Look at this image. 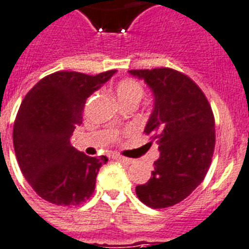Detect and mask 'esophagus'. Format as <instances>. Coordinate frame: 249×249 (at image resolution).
I'll return each mask as SVG.
<instances>
[{"instance_id": "1", "label": "esophagus", "mask_w": 249, "mask_h": 249, "mask_svg": "<svg viewBox=\"0 0 249 249\" xmlns=\"http://www.w3.org/2000/svg\"><path fill=\"white\" fill-rule=\"evenodd\" d=\"M115 159H116V160H119V161H122V163H124V164H131V163H133V159H129V158L122 157V155H116Z\"/></svg>"}]
</instances>
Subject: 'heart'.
Returning a JSON list of instances; mask_svg holds the SVG:
<instances>
[{
	"instance_id": "obj_1",
	"label": "heart",
	"mask_w": 249,
	"mask_h": 249,
	"mask_svg": "<svg viewBox=\"0 0 249 249\" xmlns=\"http://www.w3.org/2000/svg\"><path fill=\"white\" fill-rule=\"evenodd\" d=\"M144 86L133 77L122 79L115 85V94L120 104L139 103L144 96Z\"/></svg>"
}]
</instances>
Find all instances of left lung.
Wrapping results in <instances>:
<instances>
[{"label":"left lung","instance_id":"obj_1","mask_svg":"<svg viewBox=\"0 0 249 249\" xmlns=\"http://www.w3.org/2000/svg\"><path fill=\"white\" fill-rule=\"evenodd\" d=\"M155 95L145 133L157 142L160 157L145 184L135 188L150 208H168L185 199L204 179L215 145L214 115L202 89L170 68L130 70Z\"/></svg>","mask_w":249,"mask_h":249}]
</instances>
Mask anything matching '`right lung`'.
<instances>
[{
    "label": "right lung",
    "instance_id": "1",
    "mask_svg": "<svg viewBox=\"0 0 249 249\" xmlns=\"http://www.w3.org/2000/svg\"><path fill=\"white\" fill-rule=\"evenodd\" d=\"M115 70L98 75L57 71L41 79L23 98L14 124L17 161L32 189L47 202L79 205L92 196L107 157H89L71 145L83 123L88 98Z\"/></svg>",
    "mask_w": 249,
    "mask_h": 249
}]
</instances>
